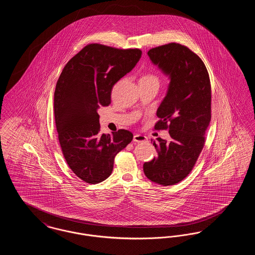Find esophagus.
Returning <instances> with one entry per match:
<instances>
[{
  "label": "esophagus",
  "mask_w": 255,
  "mask_h": 255,
  "mask_svg": "<svg viewBox=\"0 0 255 255\" xmlns=\"http://www.w3.org/2000/svg\"><path fill=\"white\" fill-rule=\"evenodd\" d=\"M133 140L134 142H145V141H147V137L143 134L136 133V134L133 135Z\"/></svg>",
  "instance_id": "1"
}]
</instances>
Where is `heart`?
<instances>
[{"label":"heart","instance_id":"1","mask_svg":"<svg viewBox=\"0 0 255 255\" xmlns=\"http://www.w3.org/2000/svg\"><path fill=\"white\" fill-rule=\"evenodd\" d=\"M141 79H145V80H152V81H157L158 82V78L157 75L155 74H146Z\"/></svg>","mask_w":255,"mask_h":255}]
</instances>
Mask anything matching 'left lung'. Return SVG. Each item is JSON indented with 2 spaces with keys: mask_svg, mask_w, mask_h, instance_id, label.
<instances>
[{
  "mask_svg": "<svg viewBox=\"0 0 255 255\" xmlns=\"http://www.w3.org/2000/svg\"><path fill=\"white\" fill-rule=\"evenodd\" d=\"M147 54L169 78L155 129H168L170 137L154 141L158 157L144 162L143 171L150 181L167 186L190 173L205 145L211 119L210 79L204 62L185 46L170 43Z\"/></svg>",
  "mask_w": 255,
  "mask_h": 255,
  "instance_id": "left-lung-1",
  "label": "left lung"
}]
</instances>
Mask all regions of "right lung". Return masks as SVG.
<instances>
[{
    "label": "right lung",
    "instance_id": "obj_1",
    "mask_svg": "<svg viewBox=\"0 0 255 255\" xmlns=\"http://www.w3.org/2000/svg\"><path fill=\"white\" fill-rule=\"evenodd\" d=\"M138 49L90 44L64 67L54 92V119L61 149L73 173L88 183L106 180L119 152L133 139L121 129L100 134L97 110L111 103L114 85L141 57Z\"/></svg>",
    "mask_w": 255,
    "mask_h": 255
}]
</instances>
